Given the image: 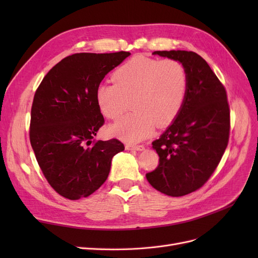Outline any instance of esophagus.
Segmentation results:
<instances>
[{
    "instance_id": "esophagus-1",
    "label": "esophagus",
    "mask_w": 258,
    "mask_h": 258,
    "mask_svg": "<svg viewBox=\"0 0 258 258\" xmlns=\"http://www.w3.org/2000/svg\"><path fill=\"white\" fill-rule=\"evenodd\" d=\"M144 145H131V144H127L126 145V150L130 151V150H134V151H143L144 150Z\"/></svg>"
}]
</instances>
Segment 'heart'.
<instances>
[{"label":"heart","instance_id":"1","mask_svg":"<svg viewBox=\"0 0 258 258\" xmlns=\"http://www.w3.org/2000/svg\"><path fill=\"white\" fill-rule=\"evenodd\" d=\"M113 81L97 87V105L106 118L114 120L132 99L135 112L108 127V134L127 142L141 141L155 126H169L181 112L188 90L186 69L174 59L134 57L116 70Z\"/></svg>","mask_w":258,"mask_h":258}]
</instances>
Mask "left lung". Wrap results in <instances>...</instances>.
<instances>
[{"mask_svg":"<svg viewBox=\"0 0 258 258\" xmlns=\"http://www.w3.org/2000/svg\"><path fill=\"white\" fill-rule=\"evenodd\" d=\"M153 54L179 61L188 75V90L181 112L152 143L159 156V165L146 173L155 189L181 197L205 185L227 147L230 130L227 93L198 53L162 50Z\"/></svg>","mask_w":258,"mask_h":258,"instance_id":"8db88e82","label":"left lung"}]
</instances>
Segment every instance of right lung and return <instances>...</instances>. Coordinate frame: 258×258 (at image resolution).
<instances>
[{
    "label": "right lung",
    "mask_w": 258,
    "mask_h": 258,
    "mask_svg": "<svg viewBox=\"0 0 258 258\" xmlns=\"http://www.w3.org/2000/svg\"><path fill=\"white\" fill-rule=\"evenodd\" d=\"M128 51L81 52L66 57L45 75L35 91L30 142L44 176L62 197H88L102 185L114 156L124 150L117 139L95 141L104 118L96 89Z\"/></svg>",
    "instance_id": "add662e5"
}]
</instances>
